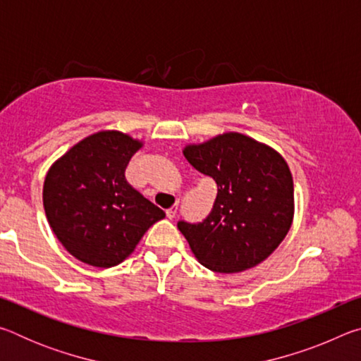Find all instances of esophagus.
I'll return each instance as SVG.
<instances>
[{"mask_svg": "<svg viewBox=\"0 0 361 361\" xmlns=\"http://www.w3.org/2000/svg\"><path fill=\"white\" fill-rule=\"evenodd\" d=\"M176 212H178V205H173L172 209H169V210L166 212V215H167L169 219H173L175 215H176Z\"/></svg>", "mask_w": 361, "mask_h": 361, "instance_id": "obj_1", "label": "esophagus"}]
</instances>
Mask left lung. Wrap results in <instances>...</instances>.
<instances>
[{
	"label": "left lung",
	"instance_id": "1",
	"mask_svg": "<svg viewBox=\"0 0 361 361\" xmlns=\"http://www.w3.org/2000/svg\"><path fill=\"white\" fill-rule=\"evenodd\" d=\"M183 154L218 186L205 219L178 221L195 258L223 274L245 271L264 261L285 239L293 221V178L285 159L235 132L189 145Z\"/></svg>",
	"mask_w": 361,
	"mask_h": 361
}]
</instances>
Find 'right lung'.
<instances>
[{"mask_svg": "<svg viewBox=\"0 0 361 361\" xmlns=\"http://www.w3.org/2000/svg\"><path fill=\"white\" fill-rule=\"evenodd\" d=\"M140 148L122 132H97L49 169L42 189L47 221L66 252L85 264L118 266L166 216L124 176Z\"/></svg>", "mask_w": 361, "mask_h": 361, "instance_id": "add662e5", "label": "right lung"}]
</instances>
